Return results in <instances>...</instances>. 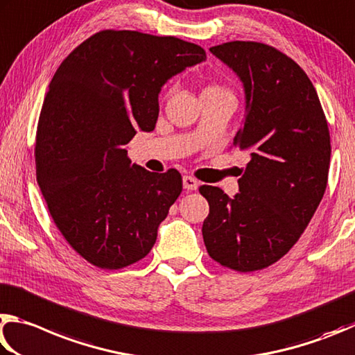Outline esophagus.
Returning <instances> with one entry per match:
<instances>
[{
  "mask_svg": "<svg viewBox=\"0 0 355 355\" xmlns=\"http://www.w3.org/2000/svg\"><path fill=\"white\" fill-rule=\"evenodd\" d=\"M182 182H184V189L185 190H196L198 187H200V182L196 181L195 178H191V176H184L182 178Z\"/></svg>",
  "mask_w": 355,
  "mask_h": 355,
  "instance_id": "obj_1",
  "label": "esophagus"
}]
</instances>
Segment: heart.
<instances>
[{
    "label": "heart",
    "instance_id": "heart-1",
    "mask_svg": "<svg viewBox=\"0 0 355 355\" xmlns=\"http://www.w3.org/2000/svg\"><path fill=\"white\" fill-rule=\"evenodd\" d=\"M206 92H227L226 89H223L220 85H210L206 89Z\"/></svg>",
    "mask_w": 355,
    "mask_h": 355
}]
</instances>
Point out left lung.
Segmentation results:
<instances>
[{"mask_svg":"<svg viewBox=\"0 0 355 355\" xmlns=\"http://www.w3.org/2000/svg\"><path fill=\"white\" fill-rule=\"evenodd\" d=\"M245 87L246 115L234 146L250 154L240 193L201 185L209 202L202 237L215 262L240 272L282 259L309 226L326 191L331 135L306 71L270 45L227 42L210 48Z\"/></svg>","mask_w":355,"mask_h":355,"instance_id":"8db88e82","label":"left lung"}]
</instances>
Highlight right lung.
<instances>
[{"label":"right lung","mask_w":355,"mask_h":355,"mask_svg":"<svg viewBox=\"0 0 355 355\" xmlns=\"http://www.w3.org/2000/svg\"><path fill=\"white\" fill-rule=\"evenodd\" d=\"M202 60L178 37L105 29L55 70L37 124V182L67 243L98 268L148 256L181 195V173L132 165L126 145L155 128L162 85Z\"/></svg>","instance_id":"obj_1"}]
</instances>
